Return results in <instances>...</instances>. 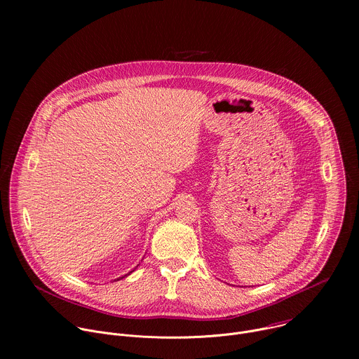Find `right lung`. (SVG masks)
<instances>
[{"mask_svg": "<svg viewBox=\"0 0 359 359\" xmlns=\"http://www.w3.org/2000/svg\"><path fill=\"white\" fill-rule=\"evenodd\" d=\"M130 273H132V271H130ZM130 273H129V274H130ZM126 276H128V274H126ZM126 276H125V277H126ZM125 277H119V278H116V280H122V278H125ZM116 280H115V281H116Z\"/></svg>", "mask_w": 359, "mask_h": 359, "instance_id": "1", "label": "right lung"}]
</instances>
